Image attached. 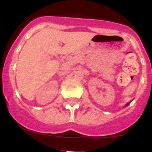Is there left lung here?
Here are the masks:
<instances>
[{
	"label": "left lung",
	"mask_w": 152,
	"mask_h": 152,
	"mask_svg": "<svg viewBox=\"0 0 152 152\" xmlns=\"http://www.w3.org/2000/svg\"><path fill=\"white\" fill-rule=\"evenodd\" d=\"M129 103H127V104H126V106H128V105H129Z\"/></svg>",
	"instance_id": "1"
}]
</instances>
